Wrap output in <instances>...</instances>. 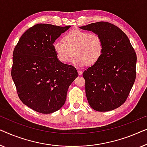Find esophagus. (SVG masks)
Returning a JSON list of instances; mask_svg holds the SVG:
<instances>
[{
    "label": "esophagus",
    "mask_w": 147,
    "mask_h": 147,
    "mask_svg": "<svg viewBox=\"0 0 147 147\" xmlns=\"http://www.w3.org/2000/svg\"><path fill=\"white\" fill-rule=\"evenodd\" d=\"M78 73L79 75H81V74H82V71H80V70H78Z\"/></svg>",
    "instance_id": "34e87169"
}]
</instances>
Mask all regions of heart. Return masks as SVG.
I'll use <instances>...</instances> for the list:
<instances>
[{"label":"heart","mask_w":147,"mask_h":147,"mask_svg":"<svg viewBox=\"0 0 147 147\" xmlns=\"http://www.w3.org/2000/svg\"><path fill=\"white\" fill-rule=\"evenodd\" d=\"M63 40H56L53 43L55 55L62 63H69L74 54V65L79 67L86 64L92 65L103 53V39L97 34L74 28L64 35Z\"/></svg>","instance_id":"heart-1"}]
</instances>
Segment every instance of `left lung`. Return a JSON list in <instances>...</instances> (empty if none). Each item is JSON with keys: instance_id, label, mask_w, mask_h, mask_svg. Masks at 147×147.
Segmentation results:
<instances>
[{"instance_id": "obj_1", "label": "left lung", "mask_w": 147, "mask_h": 147, "mask_svg": "<svg viewBox=\"0 0 147 147\" xmlns=\"http://www.w3.org/2000/svg\"><path fill=\"white\" fill-rule=\"evenodd\" d=\"M102 37L104 50L100 59L84 71L88 104L99 112L121 107L136 78V55L123 30L107 22L80 26Z\"/></svg>"}]
</instances>
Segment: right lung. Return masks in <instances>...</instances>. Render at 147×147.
Segmentation results:
<instances>
[{"mask_svg": "<svg viewBox=\"0 0 147 147\" xmlns=\"http://www.w3.org/2000/svg\"><path fill=\"white\" fill-rule=\"evenodd\" d=\"M70 27L35 24L24 32L14 49L12 78L20 100L36 112L59 110L78 76L75 68L59 61L53 49L54 42Z\"/></svg>", "mask_w": 147, "mask_h": 147, "instance_id": "add662e5", "label": "right lung"}]
</instances>
